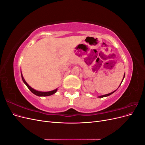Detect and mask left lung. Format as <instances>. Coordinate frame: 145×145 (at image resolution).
<instances>
[{
  "label": "left lung",
  "instance_id": "8db88e82",
  "mask_svg": "<svg viewBox=\"0 0 145 145\" xmlns=\"http://www.w3.org/2000/svg\"><path fill=\"white\" fill-rule=\"evenodd\" d=\"M125 74H124V76H123V78H124V77H125ZM123 80H122V82H123ZM122 82H121V83H122ZM120 84V85H121ZM116 91H113V92H112V93H109V94H105V95H101V96H99V97H100V98H102V97H107V96H108V95H110L111 94H112V93H114V92Z\"/></svg>",
  "mask_w": 145,
  "mask_h": 145
}]
</instances>
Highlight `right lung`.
I'll return each instance as SVG.
<instances>
[{
	"instance_id": "obj_1",
	"label": "right lung",
	"mask_w": 145,
	"mask_h": 145,
	"mask_svg": "<svg viewBox=\"0 0 145 145\" xmlns=\"http://www.w3.org/2000/svg\"><path fill=\"white\" fill-rule=\"evenodd\" d=\"M21 76H22V80H23L24 83H25L26 85H27V86L28 88V89L31 91V93H33L34 94L36 95L37 96H43V97H44V96H49V95H52V94H55L56 92H57V89H54L53 91H48V92H42V91H38L37 90H35L34 89L32 88L31 87L27 82H26V81L25 80L24 78V77L22 76V72H21Z\"/></svg>"
}]
</instances>
